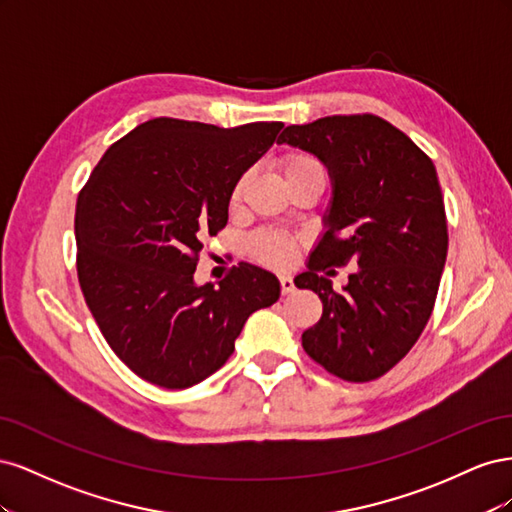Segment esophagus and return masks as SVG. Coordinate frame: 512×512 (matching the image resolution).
I'll return each instance as SVG.
<instances>
[{
    "label": "esophagus",
    "instance_id": "esophagus-1",
    "mask_svg": "<svg viewBox=\"0 0 512 512\" xmlns=\"http://www.w3.org/2000/svg\"><path fill=\"white\" fill-rule=\"evenodd\" d=\"M280 286H282V292H284V294L292 292V290H294V282H292V277H290V275H280Z\"/></svg>",
    "mask_w": 512,
    "mask_h": 512
}]
</instances>
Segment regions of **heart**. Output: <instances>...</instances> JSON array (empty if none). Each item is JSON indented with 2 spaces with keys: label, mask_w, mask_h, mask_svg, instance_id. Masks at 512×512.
I'll return each mask as SVG.
<instances>
[{
  "label": "heart",
  "mask_w": 512,
  "mask_h": 512,
  "mask_svg": "<svg viewBox=\"0 0 512 512\" xmlns=\"http://www.w3.org/2000/svg\"><path fill=\"white\" fill-rule=\"evenodd\" d=\"M309 175L324 177L322 164L314 156H309V153H290V156L284 160L286 181L309 177ZM245 185H247V175H241L237 179V183L232 185V192H230L232 205H237L241 200ZM250 252L260 262H267V265L286 267L288 262L294 258V252H297V243H294V239H290L288 235H282V232L262 230L250 239Z\"/></svg>",
  "instance_id": "obj_1"
}]
</instances>
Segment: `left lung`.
<instances>
[{
    "mask_svg": "<svg viewBox=\"0 0 512 512\" xmlns=\"http://www.w3.org/2000/svg\"><path fill=\"white\" fill-rule=\"evenodd\" d=\"M277 143L314 153L333 185L327 230L309 269L294 277L322 301L303 348L337 378L376 380L410 352L436 303L448 252L436 166L404 132L369 113L288 126ZM348 261L360 269L342 291L317 275Z\"/></svg>",
    "mask_w": 512,
    "mask_h": 512,
    "instance_id": "8db88e82",
    "label": "left lung"
}]
</instances>
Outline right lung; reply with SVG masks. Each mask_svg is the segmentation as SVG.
<instances>
[{
  "mask_svg": "<svg viewBox=\"0 0 512 512\" xmlns=\"http://www.w3.org/2000/svg\"><path fill=\"white\" fill-rule=\"evenodd\" d=\"M282 121L239 128L158 117L111 145L76 200V271L87 307L138 378L188 389L218 371L245 320L280 299L277 277L239 267L194 284L203 239L228 222L232 185Z\"/></svg>",
  "mask_w": 512,
  "mask_h": 512,
  "instance_id": "right-lung-1",
  "label": "right lung"
}]
</instances>
